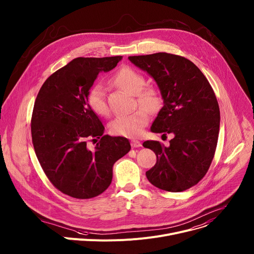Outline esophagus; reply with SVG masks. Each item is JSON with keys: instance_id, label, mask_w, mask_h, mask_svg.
<instances>
[{"instance_id": "34e87169", "label": "esophagus", "mask_w": 254, "mask_h": 254, "mask_svg": "<svg viewBox=\"0 0 254 254\" xmlns=\"http://www.w3.org/2000/svg\"><path fill=\"white\" fill-rule=\"evenodd\" d=\"M130 145H131V147H132V148H139V147H141V146H142L141 142H140V141H138V140H132V141H131V143H130Z\"/></svg>"}]
</instances>
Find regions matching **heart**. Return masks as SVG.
I'll list each match as a JSON object with an SVG mask.
<instances>
[{"instance_id":"heart-1","label":"heart","mask_w":254,"mask_h":254,"mask_svg":"<svg viewBox=\"0 0 254 254\" xmlns=\"http://www.w3.org/2000/svg\"><path fill=\"white\" fill-rule=\"evenodd\" d=\"M112 82L116 87L134 95L140 108L130 114L118 115L109 125L112 134L121 137H137L148 124L149 112L155 111L160 104V95L154 87H144L146 80L143 74L130 67H124L113 76ZM87 103L90 109L97 115L106 117L110 113L105 91L101 84L93 86L87 95Z\"/></svg>"}]
</instances>
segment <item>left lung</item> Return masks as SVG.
<instances>
[{
  "label": "left lung",
  "instance_id": "1",
  "mask_svg": "<svg viewBox=\"0 0 254 254\" xmlns=\"http://www.w3.org/2000/svg\"><path fill=\"white\" fill-rule=\"evenodd\" d=\"M128 59L153 77L161 92L163 106L151 130L175 136L170 147L158 141L143 143L157 157L146 177L164 191L187 190L204 178L215 153L221 121L215 94L187 58L162 52Z\"/></svg>",
  "mask_w": 254,
  "mask_h": 254
}]
</instances>
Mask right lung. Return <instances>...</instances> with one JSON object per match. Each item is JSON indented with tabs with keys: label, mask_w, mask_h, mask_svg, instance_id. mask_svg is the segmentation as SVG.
Listing matches in <instances>:
<instances>
[{
	"label": "right lung",
	"mask_w": 254,
	"mask_h": 254,
	"mask_svg": "<svg viewBox=\"0 0 254 254\" xmlns=\"http://www.w3.org/2000/svg\"><path fill=\"white\" fill-rule=\"evenodd\" d=\"M121 59L75 58L46 79L35 101L30 128L36 155L54 187L72 198L102 194L113 164L130 150L127 138L103 134L104 126L87 103L99 72L113 69ZM97 138L95 150H89L87 142Z\"/></svg>",
	"instance_id": "right-lung-1"
}]
</instances>
